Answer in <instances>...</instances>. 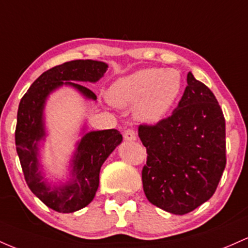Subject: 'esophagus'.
I'll return each mask as SVG.
<instances>
[{
	"label": "esophagus",
	"instance_id": "1",
	"mask_svg": "<svg viewBox=\"0 0 248 248\" xmlns=\"http://www.w3.org/2000/svg\"><path fill=\"white\" fill-rule=\"evenodd\" d=\"M124 139L125 140H136L137 139V135H136V131L133 129H126L124 131Z\"/></svg>",
	"mask_w": 248,
	"mask_h": 248
}]
</instances>
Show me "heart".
I'll list each match as a JSON object with an SVG mask.
<instances>
[{"label": "heart", "mask_w": 248, "mask_h": 248, "mask_svg": "<svg viewBox=\"0 0 248 248\" xmlns=\"http://www.w3.org/2000/svg\"><path fill=\"white\" fill-rule=\"evenodd\" d=\"M182 90L183 78L178 70L144 68L115 80L108 97L117 107L135 105L138 119L155 123L168 115Z\"/></svg>", "instance_id": "obj_1"}]
</instances>
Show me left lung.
I'll use <instances>...</instances> for the list:
<instances>
[{
    "label": "left lung",
    "mask_w": 248,
    "mask_h": 248,
    "mask_svg": "<svg viewBox=\"0 0 248 248\" xmlns=\"http://www.w3.org/2000/svg\"><path fill=\"white\" fill-rule=\"evenodd\" d=\"M146 147L141 171L147 200L172 214H186L213 196L226 166L225 118L212 91L191 72L171 116L139 125Z\"/></svg>",
    "instance_id": "left-lung-1"
}]
</instances>
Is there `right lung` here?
<instances>
[{
  "instance_id": "right-lung-1",
  "label": "right lung",
  "mask_w": 248,
  "mask_h": 248,
  "mask_svg": "<svg viewBox=\"0 0 248 248\" xmlns=\"http://www.w3.org/2000/svg\"><path fill=\"white\" fill-rule=\"evenodd\" d=\"M107 70L108 64L93 60H76L56 65L43 72L19 102L15 143L24 179L32 193L56 212H75L93 202L99 185L103 163L122 143L123 137L116 129L85 133L72 158L71 178L62 185L51 186L44 180L38 163V143L46 136L43 121L46 99L49 93L65 84L96 101V94L90 89L69 80L97 82Z\"/></svg>"
}]
</instances>
